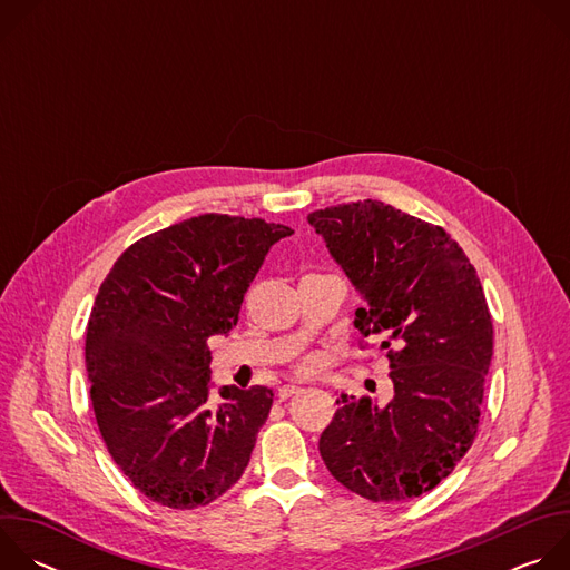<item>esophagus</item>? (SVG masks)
I'll return each mask as SVG.
<instances>
[{
    "label": "esophagus",
    "mask_w": 570,
    "mask_h": 570,
    "mask_svg": "<svg viewBox=\"0 0 570 570\" xmlns=\"http://www.w3.org/2000/svg\"><path fill=\"white\" fill-rule=\"evenodd\" d=\"M299 392H302V387H299V385L288 383V385H282V387H279L277 396H279V401H284V399H288V396H293V394H299Z\"/></svg>",
    "instance_id": "esophagus-1"
}]
</instances>
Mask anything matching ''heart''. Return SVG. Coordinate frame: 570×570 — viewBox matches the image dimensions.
<instances>
[{"label": "heart", "mask_w": 570, "mask_h": 570, "mask_svg": "<svg viewBox=\"0 0 570 570\" xmlns=\"http://www.w3.org/2000/svg\"><path fill=\"white\" fill-rule=\"evenodd\" d=\"M317 365V358L315 356H308L304 363H302V370H313Z\"/></svg>", "instance_id": "heart-1"}]
</instances>
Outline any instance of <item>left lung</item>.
<instances>
[{"mask_svg":"<svg viewBox=\"0 0 570 570\" xmlns=\"http://www.w3.org/2000/svg\"><path fill=\"white\" fill-rule=\"evenodd\" d=\"M306 220L363 299L354 327L397 347L387 352L392 399L341 394L320 455L350 492L411 501L455 469L478 431L494 347L480 279L442 227L381 200Z\"/></svg>","mask_w":570,"mask_h":570,"instance_id":"obj_1","label":"left lung"}]
</instances>
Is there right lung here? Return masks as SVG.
Returning <instances> with one entry per match:
<instances>
[{
    "mask_svg": "<svg viewBox=\"0 0 570 570\" xmlns=\"http://www.w3.org/2000/svg\"><path fill=\"white\" fill-rule=\"evenodd\" d=\"M293 229L200 214L144 236L117 259L92 306L86 367L101 438L137 490L174 510L209 505L243 475L273 390H218L212 336L236 327L268 250Z\"/></svg>",
    "mask_w": 570,
    "mask_h": 570,
    "instance_id": "obj_1",
    "label": "right lung"
}]
</instances>
